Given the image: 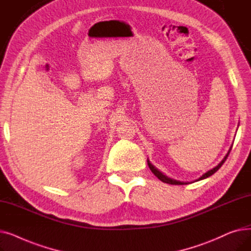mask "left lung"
<instances>
[{"label":"left lung","mask_w":251,"mask_h":251,"mask_svg":"<svg viewBox=\"0 0 251 251\" xmlns=\"http://www.w3.org/2000/svg\"><path fill=\"white\" fill-rule=\"evenodd\" d=\"M231 150H232V147L230 148V150H229V151H228V153L226 154V156L224 157V159L222 160V162L217 166V167H215L214 169H212V170H209V171H207V172L205 173V174H203L201 178H199L197 180H195V181H200V180H202V179H205V178H207V177H209V176H212L213 174H215L217 171L222 167V165L225 163V161L227 160V157H228V155H229V153H230V151H231ZM148 165H149V167H150V169L151 170V172L154 174V176L155 177H157L159 178L161 181H163L164 183H169V184H172V185H184V184H188L189 182H181V181H177V180H174V179H171V178H169V177H167L166 175H164L162 172H160L159 170H157L156 168H154V166H152L151 163H150V161L148 160Z\"/></svg>","instance_id":"1"}]
</instances>
